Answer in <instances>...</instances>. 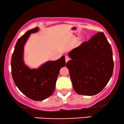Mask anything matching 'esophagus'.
<instances>
[{
	"instance_id": "34e87169",
	"label": "esophagus",
	"mask_w": 124,
	"mask_h": 124,
	"mask_svg": "<svg viewBox=\"0 0 124 124\" xmlns=\"http://www.w3.org/2000/svg\"><path fill=\"white\" fill-rule=\"evenodd\" d=\"M70 60V58L68 56H66L65 57V61H66V62L67 63Z\"/></svg>"
}]
</instances>
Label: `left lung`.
I'll return each mask as SVG.
<instances>
[{
    "label": "left lung",
    "mask_w": 124,
    "mask_h": 124,
    "mask_svg": "<svg viewBox=\"0 0 124 124\" xmlns=\"http://www.w3.org/2000/svg\"><path fill=\"white\" fill-rule=\"evenodd\" d=\"M68 54L71 60L66 67L75 91L88 96L102 91L114 70L112 48L103 33H97Z\"/></svg>",
    "instance_id": "8db88e82"
}]
</instances>
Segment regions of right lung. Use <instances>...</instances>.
Segmentation results:
<instances>
[{
    "instance_id": "add662e5",
    "label": "right lung",
    "mask_w": 124,
    "mask_h": 124,
    "mask_svg": "<svg viewBox=\"0 0 124 124\" xmlns=\"http://www.w3.org/2000/svg\"><path fill=\"white\" fill-rule=\"evenodd\" d=\"M37 27L27 31L17 41L11 59L12 78L18 89L32 100L43 101L54 91L60 69L65 66L63 55L56 61H49L38 69H30L23 60L24 46L30 34L37 32Z\"/></svg>"
}]
</instances>
